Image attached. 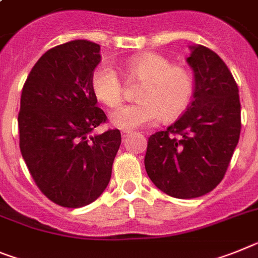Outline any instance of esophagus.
Wrapping results in <instances>:
<instances>
[{
  "mask_svg": "<svg viewBox=\"0 0 258 258\" xmlns=\"http://www.w3.org/2000/svg\"><path fill=\"white\" fill-rule=\"evenodd\" d=\"M131 134H132V132H131V131H122V132H121V136H122V138L129 137V136H131Z\"/></svg>",
  "mask_w": 258,
  "mask_h": 258,
  "instance_id": "34e87169",
  "label": "esophagus"
}]
</instances>
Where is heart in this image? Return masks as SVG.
I'll use <instances>...</instances> for the list:
<instances>
[{
    "label": "heart",
    "mask_w": 258,
    "mask_h": 258,
    "mask_svg": "<svg viewBox=\"0 0 258 258\" xmlns=\"http://www.w3.org/2000/svg\"><path fill=\"white\" fill-rule=\"evenodd\" d=\"M132 79L141 81L136 104L124 105L111 114L114 126L132 131L171 120L185 111L195 92V78L185 66L172 65L166 56L145 52L129 58L125 65ZM91 90L99 102L114 108L122 102V83L111 65L103 62L91 74Z\"/></svg>",
    "instance_id": "b5f03b06"
}]
</instances>
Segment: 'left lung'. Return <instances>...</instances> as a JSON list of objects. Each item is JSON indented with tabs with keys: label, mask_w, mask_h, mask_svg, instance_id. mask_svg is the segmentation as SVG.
I'll return each instance as SVG.
<instances>
[{
	"label": "left lung",
	"mask_w": 258,
	"mask_h": 258,
	"mask_svg": "<svg viewBox=\"0 0 258 258\" xmlns=\"http://www.w3.org/2000/svg\"><path fill=\"white\" fill-rule=\"evenodd\" d=\"M190 50L192 103L167 131L150 136L145 156L156 188L182 200L201 197L222 181L241 129L239 89L227 65L204 45Z\"/></svg>",
	"instance_id": "obj_1"
}]
</instances>
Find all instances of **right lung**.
<instances>
[{
    "mask_svg": "<svg viewBox=\"0 0 258 258\" xmlns=\"http://www.w3.org/2000/svg\"><path fill=\"white\" fill-rule=\"evenodd\" d=\"M100 60L92 41L57 45L37 60L22 90V156L39 189L63 208H82L104 192L121 144L118 129L91 134L107 121L90 85Z\"/></svg>",
    "mask_w": 258,
    "mask_h": 258,
    "instance_id": "1",
    "label": "right lung"
}]
</instances>
